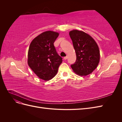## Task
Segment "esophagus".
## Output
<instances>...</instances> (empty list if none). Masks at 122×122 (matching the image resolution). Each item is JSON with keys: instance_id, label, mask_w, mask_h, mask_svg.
Here are the masks:
<instances>
[{"instance_id": "1", "label": "esophagus", "mask_w": 122, "mask_h": 122, "mask_svg": "<svg viewBox=\"0 0 122 122\" xmlns=\"http://www.w3.org/2000/svg\"><path fill=\"white\" fill-rule=\"evenodd\" d=\"M67 58H68V57H67V56H65V57H64V59L65 60H67Z\"/></svg>"}]
</instances>
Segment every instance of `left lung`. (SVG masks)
<instances>
[{
  "instance_id": "obj_1",
  "label": "left lung",
  "mask_w": 122,
  "mask_h": 122,
  "mask_svg": "<svg viewBox=\"0 0 122 122\" xmlns=\"http://www.w3.org/2000/svg\"><path fill=\"white\" fill-rule=\"evenodd\" d=\"M71 38L76 55V60L71 65L73 71L80 76L90 74L97 67L100 61V51L94 39L82 31H70Z\"/></svg>"
}]
</instances>
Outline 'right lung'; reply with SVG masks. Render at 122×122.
I'll use <instances>...</instances> for the list:
<instances>
[{
  "mask_svg": "<svg viewBox=\"0 0 122 122\" xmlns=\"http://www.w3.org/2000/svg\"><path fill=\"white\" fill-rule=\"evenodd\" d=\"M59 34L46 31L32 41L28 52V65L40 79L48 80L56 75L62 61L54 46Z\"/></svg>",
  "mask_w": 122,
  "mask_h": 122,
  "instance_id": "1",
  "label": "right lung"
}]
</instances>
